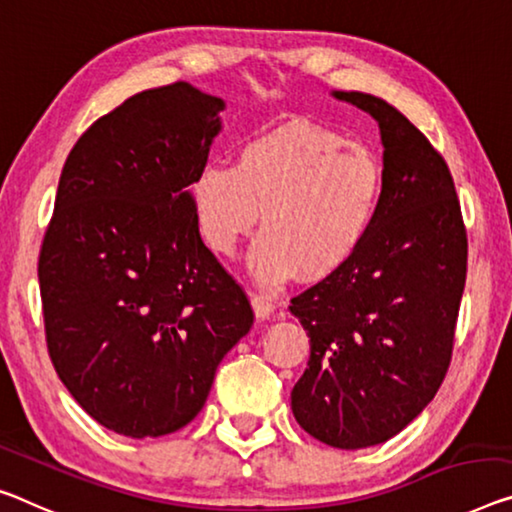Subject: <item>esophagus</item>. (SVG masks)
<instances>
[{"instance_id":"esophagus-1","label":"esophagus","mask_w":512,"mask_h":512,"mask_svg":"<svg viewBox=\"0 0 512 512\" xmlns=\"http://www.w3.org/2000/svg\"><path fill=\"white\" fill-rule=\"evenodd\" d=\"M251 306H254V313L258 318H270L272 313L277 311V304H274L270 297L261 295V293L251 295Z\"/></svg>"}]
</instances>
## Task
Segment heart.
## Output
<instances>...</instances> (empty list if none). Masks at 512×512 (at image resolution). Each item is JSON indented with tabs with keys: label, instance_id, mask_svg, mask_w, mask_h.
Masks as SVG:
<instances>
[{
	"label": "heart",
	"instance_id": "b5f03b06",
	"mask_svg": "<svg viewBox=\"0 0 512 512\" xmlns=\"http://www.w3.org/2000/svg\"><path fill=\"white\" fill-rule=\"evenodd\" d=\"M382 194V167L361 144L318 125H288L245 141L233 164H208L192 183L201 238L231 256L254 231L249 263L274 286L300 270L322 279L364 245Z\"/></svg>",
	"mask_w": 512,
	"mask_h": 512
}]
</instances>
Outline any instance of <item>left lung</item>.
Listing matches in <instances>:
<instances>
[{"label": "left lung", "instance_id": "obj_1", "mask_svg": "<svg viewBox=\"0 0 512 512\" xmlns=\"http://www.w3.org/2000/svg\"><path fill=\"white\" fill-rule=\"evenodd\" d=\"M380 125L382 194L348 265L290 300L311 357L290 393L300 426L334 448L398 435L442 387L467 279V229L444 157L396 107L334 91Z\"/></svg>", "mask_w": 512, "mask_h": 512}]
</instances>
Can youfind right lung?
I'll list each match as a JSON object with an SVG mask.
<instances>
[{"instance_id": "1", "label": "right lung", "mask_w": 512, "mask_h": 512, "mask_svg": "<svg viewBox=\"0 0 512 512\" xmlns=\"http://www.w3.org/2000/svg\"><path fill=\"white\" fill-rule=\"evenodd\" d=\"M222 109L185 82L141 91L77 139L59 178L38 256L47 352L82 410L132 439L187 426L254 325L192 206Z\"/></svg>"}]
</instances>
